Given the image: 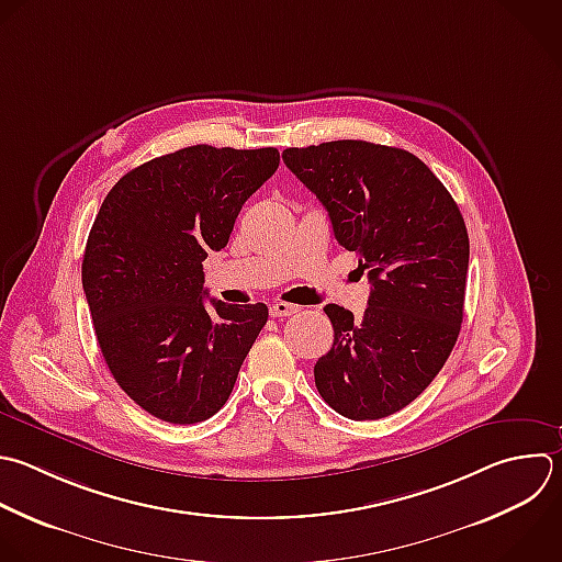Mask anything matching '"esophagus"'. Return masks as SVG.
Returning a JSON list of instances; mask_svg holds the SVG:
<instances>
[{"instance_id":"1","label":"esophagus","mask_w":562,"mask_h":562,"mask_svg":"<svg viewBox=\"0 0 562 562\" xmlns=\"http://www.w3.org/2000/svg\"><path fill=\"white\" fill-rule=\"evenodd\" d=\"M301 307L299 305H292V303H283V301H277V303H272L270 305V314L272 316H292V314H296Z\"/></svg>"}]
</instances>
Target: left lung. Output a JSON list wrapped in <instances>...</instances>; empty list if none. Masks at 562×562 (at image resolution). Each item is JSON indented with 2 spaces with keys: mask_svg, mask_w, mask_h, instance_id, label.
I'll use <instances>...</instances> for the list:
<instances>
[{
  "mask_svg": "<svg viewBox=\"0 0 562 562\" xmlns=\"http://www.w3.org/2000/svg\"><path fill=\"white\" fill-rule=\"evenodd\" d=\"M283 162L371 281L360 318L325 305L334 345L314 364L316 389L342 417L393 415L432 382L461 329L470 244L459 206L404 149L334 140L290 147Z\"/></svg>",
  "mask_w": 562,
  "mask_h": 562,
  "instance_id": "1",
  "label": "left lung"
}]
</instances>
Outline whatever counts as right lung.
Instances as JSON below:
<instances>
[{
    "mask_svg": "<svg viewBox=\"0 0 562 562\" xmlns=\"http://www.w3.org/2000/svg\"><path fill=\"white\" fill-rule=\"evenodd\" d=\"M277 167L274 147H187L123 176L92 224L81 274L99 347L162 422L215 415L268 321L263 303L206 307L202 261Z\"/></svg>",
    "mask_w": 562,
    "mask_h": 562,
    "instance_id": "1",
    "label": "right lung"
}]
</instances>
